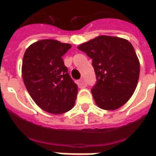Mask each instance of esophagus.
Returning a JSON list of instances; mask_svg holds the SVG:
<instances>
[{"label":"esophagus","instance_id":"esophagus-1","mask_svg":"<svg viewBox=\"0 0 156 156\" xmlns=\"http://www.w3.org/2000/svg\"><path fill=\"white\" fill-rule=\"evenodd\" d=\"M77 84H78V86L81 87H84L87 86V83H86V81L84 79H81V80H79V81H77Z\"/></svg>","mask_w":156,"mask_h":156}]
</instances>
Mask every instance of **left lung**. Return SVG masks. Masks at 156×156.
I'll return each instance as SVG.
<instances>
[{"label": "left lung", "instance_id": "8db88e82", "mask_svg": "<svg viewBox=\"0 0 156 156\" xmlns=\"http://www.w3.org/2000/svg\"><path fill=\"white\" fill-rule=\"evenodd\" d=\"M93 62L96 84L91 93L100 108L115 110L122 107L135 92L140 62L128 40L100 35L78 46Z\"/></svg>", "mask_w": 156, "mask_h": 156}]
</instances>
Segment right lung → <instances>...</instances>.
Returning a JSON list of instances; mask_svg holds the SVG:
<instances>
[{
  "instance_id": "add662e5",
  "label": "right lung",
  "mask_w": 156,
  "mask_h": 156,
  "mask_svg": "<svg viewBox=\"0 0 156 156\" xmlns=\"http://www.w3.org/2000/svg\"><path fill=\"white\" fill-rule=\"evenodd\" d=\"M71 47L45 39L34 42L24 53L21 75L27 92L38 107L50 114H63L75 105L78 88L62 60Z\"/></svg>"
}]
</instances>
